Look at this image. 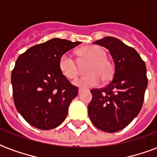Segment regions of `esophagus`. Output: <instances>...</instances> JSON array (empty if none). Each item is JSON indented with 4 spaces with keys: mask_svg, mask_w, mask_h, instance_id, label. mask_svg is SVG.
<instances>
[{
    "mask_svg": "<svg viewBox=\"0 0 157 157\" xmlns=\"http://www.w3.org/2000/svg\"><path fill=\"white\" fill-rule=\"evenodd\" d=\"M83 91H84V90H83V89H81V88H79V90H78V94H81Z\"/></svg>",
    "mask_w": 157,
    "mask_h": 157,
    "instance_id": "34e87169",
    "label": "esophagus"
}]
</instances>
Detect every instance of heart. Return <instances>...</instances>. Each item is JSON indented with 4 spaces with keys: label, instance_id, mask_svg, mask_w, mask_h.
<instances>
[{
    "label": "heart",
    "instance_id": "b5f03b06",
    "mask_svg": "<svg viewBox=\"0 0 157 157\" xmlns=\"http://www.w3.org/2000/svg\"><path fill=\"white\" fill-rule=\"evenodd\" d=\"M81 63L90 62L86 67L87 76L73 81V85L81 88H91L101 82H107L113 78L114 66L106 58V52L99 46H86L77 51ZM59 68L61 73L67 79H73L79 73L78 63L68 53H63L59 59Z\"/></svg>",
    "mask_w": 157,
    "mask_h": 157
}]
</instances>
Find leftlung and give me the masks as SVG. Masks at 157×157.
Returning a JSON list of instances; mask_svg holds the SVG:
<instances>
[{"mask_svg":"<svg viewBox=\"0 0 157 157\" xmlns=\"http://www.w3.org/2000/svg\"><path fill=\"white\" fill-rule=\"evenodd\" d=\"M94 44L109 50L115 69L107 86L90 91L93 98L88 114L97 128L117 132L130 124L142 108L147 85L146 65L136 50L114 37H105Z\"/></svg>","mask_w":157,"mask_h":157,"instance_id":"1","label":"left lung"}]
</instances>
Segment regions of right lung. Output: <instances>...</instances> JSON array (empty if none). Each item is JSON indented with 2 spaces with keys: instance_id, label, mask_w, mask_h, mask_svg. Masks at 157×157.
<instances>
[{
  "instance_id": "right-lung-1",
  "label": "right lung",
  "mask_w": 157,
  "mask_h": 157,
  "mask_svg": "<svg viewBox=\"0 0 157 157\" xmlns=\"http://www.w3.org/2000/svg\"><path fill=\"white\" fill-rule=\"evenodd\" d=\"M80 43L55 38L31 47L17 59L11 75L13 101L19 114L33 127L53 129L67 117L78 88L61 73L59 59Z\"/></svg>"
}]
</instances>
